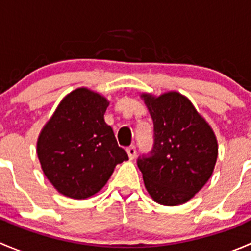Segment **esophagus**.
<instances>
[{
    "mask_svg": "<svg viewBox=\"0 0 251 251\" xmlns=\"http://www.w3.org/2000/svg\"><path fill=\"white\" fill-rule=\"evenodd\" d=\"M126 151H127L128 158H130L131 160H132V159H135L136 153H137V151H136V147H135V146H130V147H127V149H126Z\"/></svg>",
    "mask_w": 251,
    "mask_h": 251,
    "instance_id": "obj_1",
    "label": "esophagus"
}]
</instances>
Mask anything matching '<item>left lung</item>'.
<instances>
[{"label":"left lung","mask_w":251,"mask_h":251,"mask_svg":"<svg viewBox=\"0 0 251 251\" xmlns=\"http://www.w3.org/2000/svg\"><path fill=\"white\" fill-rule=\"evenodd\" d=\"M154 124V143L137 159L144 186L156 203L183 204L211 177L217 142L191 102L177 92L143 95Z\"/></svg>","instance_id":"left-lung-1"}]
</instances>
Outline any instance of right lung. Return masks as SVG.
Masks as SVG:
<instances>
[{
  "instance_id": "obj_1",
  "label": "right lung",
  "mask_w": 251,
  "mask_h": 251,
  "mask_svg": "<svg viewBox=\"0 0 251 251\" xmlns=\"http://www.w3.org/2000/svg\"><path fill=\"white\" fill-rule=\"evenodd\" d=\"M108 100L77 88L58 105L37 141L42 170L59 193L86 199L104 187L128 155L104 121Z\"/></svg>"
}]
</instances>
